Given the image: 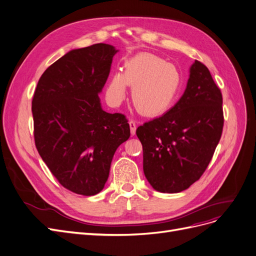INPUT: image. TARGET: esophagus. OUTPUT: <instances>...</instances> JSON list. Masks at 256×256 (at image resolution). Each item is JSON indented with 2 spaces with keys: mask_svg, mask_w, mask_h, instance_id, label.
<instances>
[{
  "mask_svg": "<svg viewBox=\"0 0 256 256\" xmlns=\"http://www.w3.org/2000/svg\"><path fill=\"white\" fill-rule=\"evenodd\" d=\"M129 126H130V132H131V136H134L136 134V124L134 120H129Z\"/></svg>",
  "mask_w": 256,
  "mask_h": 256,
  "instance_id": "1",
  "label": "esophagus"
}]
</instances>
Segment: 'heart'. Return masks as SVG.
<instances>
[{
	"label": "heart",
	"instance_id": "obj_1",
	"mask_svg": "<svg viewBox=\"0 0 256 256\" xmlns=\"http://www.w3.org/2000/svg\"><path fill=\"white\" fill-rule=\"evenodd\" d=\"M182 82L179 68L163 58L142 52L129 59L122 73L111 77L107 98L113 104L126 96L127 86L132 88V102L146 116H158L168 110L178 98Z\"/></svg>",
	"mask_w": 256,
	"mask_h": 256
}]
</instances>
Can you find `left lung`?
I'll list each match as a JSON object with an SVG mask.
<instances>
[{
    "label": "left lung",
    "instance_id": "1",
    "mask_svg": "<svg viewBox=\"0 0 256 256\" xmlns=\"http://www.w3.org/2000/svg\"><path fill=\"white\" fill-rule=\"evenodd\" d=\"M224 127L222 95L208 68L195 60L181 98L162 116L136 129L143 170L161 192H180L199 180Z\"/></svg>",
    "mask_w": 256,
    "mask_h": 256
}]
</instances>
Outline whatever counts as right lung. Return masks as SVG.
I'll use <instances>...</instances> for the list:
<instances>
[{
    "mask_svg": "<svg viewBox=\"0 0 256 256\" xmlns=\"http://www.w3.org/2000/svg\"><path fill=\"white\" fill-rule=\"evenodd\" d=\"M118 52L106 43L68 52L46 70L34 94L38 152L59 183L78 195L102 190L114 154L130 136L125 116L102 110L98 96Z\"/></svg>",
    "mask_w": 256,
    "mask_h": 256,
    "instance_id": "obj_1",
    "label": "right lung"
}]
</instances>
